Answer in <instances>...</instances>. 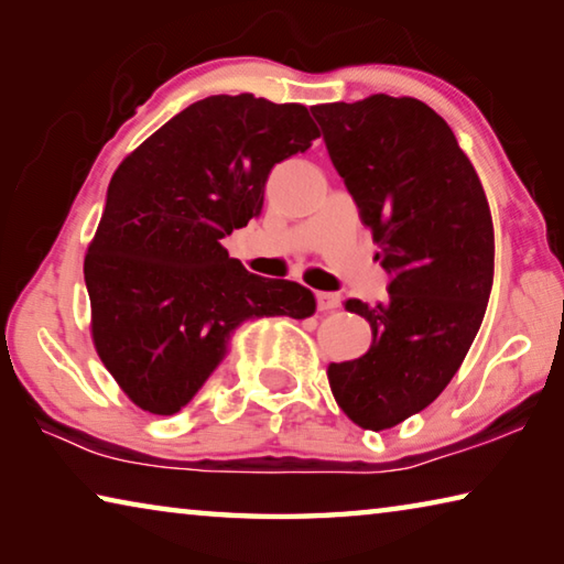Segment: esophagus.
Instances as JSON below:
<instances>
[{
    "label": "esophagus",
    "mask_w": 564,
    "mask_h": 564,
    "mask_svg": "<svg viewBox=\"0 0 564 564\" xmlns=\"http://www.w3.org/2000/svg\"><path fill=\"white\" fill-rule=\"evenodd\" d=\"M316 305L318 311H333L340 305V295L336 293H326V291H316Z\"/></svg>",
    "instance_id": "obj_1"
}]
</instances>
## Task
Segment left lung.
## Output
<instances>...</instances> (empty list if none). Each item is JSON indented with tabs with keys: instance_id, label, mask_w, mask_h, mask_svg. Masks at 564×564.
<instances>
[{
	"instance_id": "8db88e82",
	"label": "left lung",
	"mask_w": 564,
	"mask_h": 564,
	"mask_svg": "<svg viewBox=\"0 0 564 564\" xmlns=\"http://www.w3.org/2000/svg\"><path fill=\"white\" fill-rule=\"evenodd\" d=\"M311 111L390 279L386 301L343 303L373 340L360 358L330 362V393L362 431H388L443 393L480 330L495 265L490 206L427 104L373 94Z\"/></svg>"
}]
</instances>
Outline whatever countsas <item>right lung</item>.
<instances>
[{"instance_id": "obj_1", "label": "right lung", "mask_w": 564, "mask_h": 564, "mask_svg": "<svg viewBox=\"0 0 564 564\" xmlns=\"http://www.w3.org/2000/svg\"><path fill=\"white\" fill-rule=\"evenodd\" d=\"M321 131L303 104L218 94L191 104L113 171L84 256L91 340L133 405L184 408L246 318H308L316 299L228 259L221 238L263 208L279 161Z\"/></svg>"}]
</instances>
